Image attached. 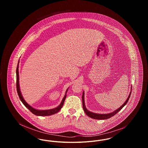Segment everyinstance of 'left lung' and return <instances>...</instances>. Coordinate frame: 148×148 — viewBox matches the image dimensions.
<instances>
[{"instance_id":"1","label":"left lung","mask_w":148,"mask_h":148,"mask_svg":"<svg viewBox=\"0 0 148 148\" xmlns=\"http://www.w3.org/2000/svg\"><path fill=\"white\" fill-rule=\"evenodd\" d=\"M132 88H131V91L129 93V95L127 97L126 101L124 102V103L121 106L120 108H119L118 109H116L115 110H114L113 112L110 113H108V114H97V113H93L92 112L90 111H89L86 106H85V104L84 101V92H83V95H82V101H83V110L84 111L85 114L90 118H92V119H94L97 120H105L108 119H109L110 118L112 117L114 115H115L116 113H118L119 112L120 110L125 106L127 104L129 98L130 97V95H131V92H132Z\"/></svg>"}]
</instances>
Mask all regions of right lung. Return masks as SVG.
I'll return each instance as SVG.
<instances>
[{"mask_svg":"<svg viewBox=\"0 0 148 148\" xmlns=\"http://www.w3.org/2000/svg\"><path fill=\"white\" fill-rule=\"evenodd\" d=\"M19 60H18V63L17 65V67H16V90L18 92V94L19 95V97L21 99V102L23 103V104L24 105V106L27 108L29 110L33 113V114H34L36 116H49L53 115L56 113H58L62 108V106H63L64 103L65 101V99L66 97V92L68 90L69 88L66 89L65 95L63 97V98L62 99L60 104L56 108H53V109H47V110H39V109H35L34 108L32 107V106H30L29 104H28L26 101L24 100V99L23 98L22 94H21V89H20V85H19Z\"/></svg>","mask_w":148,"mask_h":148,"instance_id":"1","label":"right lung"}]
</instances>
